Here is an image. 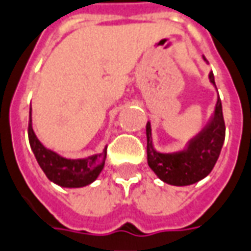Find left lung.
<instances>
[{
	"label": "left lung",
	"mask_w": 251,
	"mask_h": 251,
	"mask_svg": "<svg viewBox=\"0 0 251 251\" xmlns=\"http://www.w3.org/2000/svg\"><path fill=\"white\" fill-rule=\"evenodd\" d=\"M202 59H207L202 56ZM209 81L215 85L214 73H209ZM147 135V163L163 182L176 186L192 185L205 178L219 158L225 142L226 126L222 111V101L218 99L215 112L204 128L188 140L184 150L177 152H159L151 140V124L146 126Z\"/></svg>",
	"instance_id": "1"
}]
</instances>
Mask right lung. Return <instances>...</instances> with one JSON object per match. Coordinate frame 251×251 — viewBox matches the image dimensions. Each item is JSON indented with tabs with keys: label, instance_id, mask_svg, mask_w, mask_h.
Masks as SVG:
<instances>
[{
	"label": "right lung",
	"instance_id": "right-lung-1",
	"mask_svg": "<svg viewBox=\"0 0 251 251\" xmlns=\"http://www.w3.org/2000/svg\"><path fill=\"white\" fill-rule=\"evenodd\" d=\"M28 138L39 166L47 176V178L56 185L63 188H82L96 181L101 170L104 169L106 150L82 159H69L44 147L33 132L31 112H29Z\"/></svg>",
	"mask_w": 251,
	"mask_h": 251
}]
</instances>
